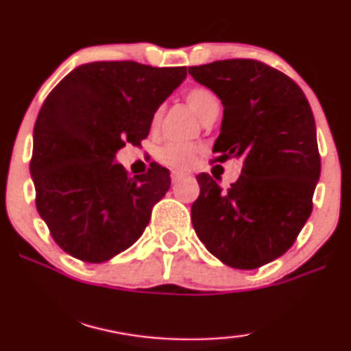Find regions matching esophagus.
I'll list each match as a JSON object with an SVG mask.
<instances>
[{
  "mask_svg": "<svg viewBox=\"0 0 351 351\" xmlns=\"http://www.w3.org/2000/svg\"><path fill=\"white\" fill-rule=\"evenodd\" d=\"M182 177H184V174H180V172H172L171 174V179H172V184H177Z\"/></svg>",
  "mask_w": 351,
  "mask_h": 351,
  "instance_id": "esophagus-1",
  "label": "esophagus"
}]
</instances>
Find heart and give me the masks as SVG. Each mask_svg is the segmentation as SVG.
<instances>
[{
    "label": "heart",
    "instance_id": "heart-1",
    "mask_svg": "<svg viewBox=\"0 0 351 351\" xmlns=\"http://www.w3.org/2000/svg\"><path fill=\"white\" fill-rule=\"evenodd\" d=\"M185 99L186 103L190 104V108H192L203 121L206 119L213 111H216V109L221 108L217 95L213 92V90L206 88V86H192L190 90H186ZM161 119H162V108L159 106L156 111L153 112L152 125L158 127ZM198 152H199V147L195 143L171 142L159 149L158 158L165 166H169L172 169H177V171H185L193 165Z\"/></svg>",
    "mask_w": 351,
    "mask_h": 351
}]
</instances>
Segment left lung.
<instances>
[{
    "instance_id": "obj_1",
    "label": "left lung",
    "mask_w": 351,
    "mask_h": 351,
    "mask_svg": "<svg viewBox=\"0 0 351 351\" xmlns=\"http://www.w3.org/2000/svg\"><path fill=\"white\" fill-rule=\"evenodd\" d=\"M189 72L224 106L213 162L243 161L227 190L206 172L197 176L193 229L224 265L256 269L292 247L313 211L321 174L315 117L303 90L256 59H224Z\"/></svg>"
}]
</instances>
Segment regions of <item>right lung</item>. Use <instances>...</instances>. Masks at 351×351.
Here are the masks:
<instances>
[{
    "label": "right lung",
    "instance_id": "obj_1",
    "mask_svg": "<svg viewBox=\"0 0 351 351\" xmlns=\"http://www.w3.org/2000/svg\"><path fill=\"white\" fill-rule=\"evenodd\" d=\"M186 67L135 61L79 66L51 90L34 127L30 174L36 211L59 247L80 261L104 263L132 247L171 186L149 165L129 177L117 149L147 138L153 112L182 84Z\"/></svg>",
    "mask_w": 351,
    "mask_h": 351
}]
</instances>
